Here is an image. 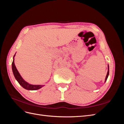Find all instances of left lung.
Here are the masks:
<instances>
[{
  "mask_svg": "<svg viewBox=\"0 0 124 124\" xmlns=\"http://www.w3.org/2000/svg\"><path fill=\"white\" fill-rule=\"evenodd\" d=\"M108 74H109V68H108V73H107V76H106V80H105V82H106L107 78H108Z\"/></svg>",
  "mask_w": 124,
  "mask_h": 124,
  "instance_id": "8db88e82",
  "label": "left lung"
}]
</instances>
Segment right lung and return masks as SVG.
<instances>
[{"instance_id": "right-lung-1", "label": "right lung", "mask_w": 124, "mask_h": 124, "mask_svg": "<svg viewBox=\"0 0 124 124\" xmlns=\"http://www.w3.org/2000/svg\"><path fill=\"white\" fill-rule=\"evenodd\" d=\"M16 55V54H15ZM14 55V56H15ZM12 71H13V73L14 76L15 78H16V80L17 81V82L19 83L22 87L23 88H24L26 89L27 90H37V89H39L40 88H41L44 85H31L29 83H28L27 82H26V81H25L23 78H22V77L21 76V75L20 74L18 71H17L16 66H15L14 64V59L12 63Z\"/></svg>"}]
</instances>
